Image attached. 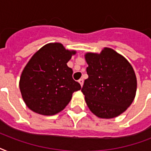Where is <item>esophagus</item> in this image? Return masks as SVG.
Masks as SVG:
<instances>
[{
	"label": "esophagus",
	"mask_w": 151,
	"mask_h": 151,
	"mask_svg": "<svg viewBox=\"0 0 151 151\" xmlns=\"http://www.w3.org/2000/svg\"><path fill=\"white\" fill-rule=\"evenodd\" d=\"M78 81H79V83L81 84V85L83 86V85H84V79H83V78H81L80 80Z\"/></svg>",
	"instance_id": "34e87169"
}]
</instances>
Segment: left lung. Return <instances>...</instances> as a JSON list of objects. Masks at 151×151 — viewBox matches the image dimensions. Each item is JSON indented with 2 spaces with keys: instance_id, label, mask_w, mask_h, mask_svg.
I'll return each mask as SVG.
<instances>
[{
  "instance_id": "obj_1",
  "label": "left lung",
  "mask_w": 151,
  "mask_h": 151,
  "mask_svg": "<svg viewBox=\"0 0 151 151\" xmlns=\"http://www.w3.org/2000/svg\"><path fill=\"white\" fill-rule=\"evenodd\" d=\"M88 78L81 92L88 106L100 118H113L127 110L134 100L136 77L126 59L111 48L100 54L87 53Z\"/></svg>"
}]
</instances>
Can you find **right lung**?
Here are the masks:
<instances>
[{
    "mask_svg": "<svg viewBox=\"0 0 151 151\" xmlns=\"http://www.w3.org/2000/svg\"><path fill=\"white\" fill-rule=\"evenodd\" d=\"M75 53L61 44H48L29 59L20 78L19 88L30 110L40 114H55L66 107L73 92L81 88L66 65Z\"/></svg>",
    "mask_w": 151,
    "mask_h": 151,
    "instance_id": "right-lung-1",
    "label": "right lung"
}]
</instances>
